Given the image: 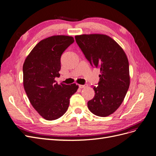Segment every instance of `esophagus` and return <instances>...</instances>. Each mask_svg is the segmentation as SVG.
<instances>
[{"instance_id": "esophagus-1", "label": "esophagus", "mask_w": 156, "mask_h": 156, "mask_svg": "<svg viewBox=\"0 0 156 156\" xmlns=\"http://www.w3.org/2000/svg\"><path fill=\"white\" fill-rule=\"evenodd\" d=\"M88 87V84H84V85H82V84H79V87L80 88H86Z\"/></svg>"}]
</instances>
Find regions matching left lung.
Segmentation results:
<instances>
[{
  "instance_id": "left-lung-1",
  "label": "left lung",
  "mask_w": 156,
  "mask_h": 156,
  "mask_svg": "<svg viewBox=\"0 0 156 156\" xmlns=\"http://www.w3.org/2000/svg\"><path fill=\"white\" fill-rule=\"evenodd\" d=\"M75 41L92 66L100 69V81L94 87L95 96L88 101L94 115L105 117L115 112L123 102L130 83L129 62L124 50L105 34H82Z\"/></svg>"
}]
</instances>
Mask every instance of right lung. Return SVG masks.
Masks as SVG:
<instances>
[{
	"instance_id": "add662e5",
	"label": "right lung",
	"mask_w": 156,
	"mask_h": 156,
	"mask_svg": "<svg viewBox=\"0 0 156 156\" xmlns=\"http://www.w3.org/2000/svg\"><path fill=\"white\" fill-rule=\"evenodd\" d=\"M74 42L72 36L58 35L42 40L27 56L23 66V86L32 107L47 120L59 119L68 110L77 92L75 83L58 84L60 57Z\"/></svg>"
}]
</instances>
